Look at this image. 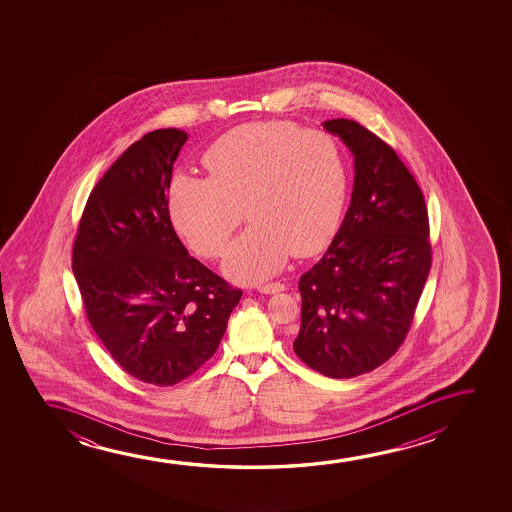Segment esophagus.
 <instances>
[{
    "instance_id": "esophagus-1",
    "label": "esophagus",
    "mask_w": 512,
    "mask_h": 512,
    "mask_svg": "<svg viewBox=\"0 0 512 512\" xmlns=\"http://www.w3.org/2000/svg\"><path fill=\"white\" fill-rule=\"evenodd\" d=\"M260 294H278V292H283L285 290V285L283 283H267V285H260L257 287Z\"/></svg>"
}]
</instances>
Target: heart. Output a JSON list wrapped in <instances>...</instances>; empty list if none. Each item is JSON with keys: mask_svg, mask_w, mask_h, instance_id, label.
<instances>
[{"mask_svg": "<svg viewBox=\"0 0 512 512\" xmlns=\"http://www.w3.org/2000/svg\"><path fill=\"white\" fill-rule=\"evenodd\" d=\"M208 178L173 176L168 213L175 231L203 257H217L241 220L252 225L227 246L232 281L280 273L290 253L311 257L336 236L348 199V166L329 133L288 120L232 129L204 154Z\"/></svg>", "mask_w": 512, "mask_h": 512, "instance_id": "obj_1", "label": "heart"}]
</instances>
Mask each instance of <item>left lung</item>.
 Returning a JSON list of instances; mask_svg holds the SVG:
<instances>
[{
  "instance_id": "8db88e82",
  "label": "left lung",
  "mask_w": 512,
  "mask_h": 512,
  "mask_svg": "<svg viewBox=\"0 0 512 512\" xmlns=\"http://www.w3.org/2000/svg\"><path fill=\"white\" fill-rule=\"evenodd\" d=\"M353 155L350 208L329 250L299 281L294 351L334 379L385 364L406 339L430 271L428 213L399 155L355 120H325Z\"/></svg>"
}]
</instances>
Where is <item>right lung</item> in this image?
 <instances>
[{
	"mask_svg": "<svg viewBox=\"0 0 512 512\" xmlns=\"http://www.w3.org/2000/svg\"><path fill=\"white\" fill-rule=\"evenodd\" d=\"M189 134L157 129L94 187L73 246L87 318L136 379L171 386L217 351L243 292L190 257L168 213L173 164Z\"/></svg>",
	"mask_w": 512,
	"mask_h": 512,
	"instance_id": "1",
	"label": "right lung"
}]
</instances>
